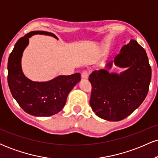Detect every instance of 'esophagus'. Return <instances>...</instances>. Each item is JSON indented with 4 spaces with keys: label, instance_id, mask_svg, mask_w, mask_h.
<instances>
[{
    "label": "esophagus",
    "instance_id": "obj_1",
    "mask_svg": "<svg viewBox=\"0 0 158 158\" xmlns=\"http://www.w3.org/2000/svg\"><path fill=\"white\" fill-rule=\"evenodd\" d=\"M81 77L83 79H88V77H89V73H88V71H86V70H85V71H83L81 74Z\"/></svg>",
    "mask_w": 158,
    "mask_h": 158
}]
</instances>
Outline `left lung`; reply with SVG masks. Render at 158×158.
<instances>
[{
	"instance_id": "obj_1",
	"label": "left lung",
	"mask_w": 158,
	"mask_h": 158,
	"mask_svg": "<svg viewBox=\"0 0 158 158\" xmlns=\"http://www.w3.org/2000/svg\"><path fill=\"white\" fill-rule=\"evenodd\" d=\"M113 63L127 70L119 74L109 73L107 70ZM106 68L94 70L89 76L92 85L90 107L103 119L122 120L137 109L147 95L151 66L144 49L131 39Z\"/></svg>"
}]
</instances>
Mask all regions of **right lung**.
Returning <instances> with one entry per match:
<instances>
[{
  "label": "right lung",
  "mask_w": 158,
  "mask_h": 158,
  "mask_svg": "<svg viewBox=\"0 0 158 158\" xmlns=\"http://www.w3.org/2000/svg\"><path fill=\"white\" fill-rule=\"evenodd\" d=\"M36 34L58 39L54 34L45 31H32L21 38L9 57L7 80L12 97L25 112L35 117H50L64 108L69 93L81 80V75L59 76L48 81H33L25 77L21 58L29 39Z\"/></svg>",
  "instance_id": "obj_1"
}]
</instances>
